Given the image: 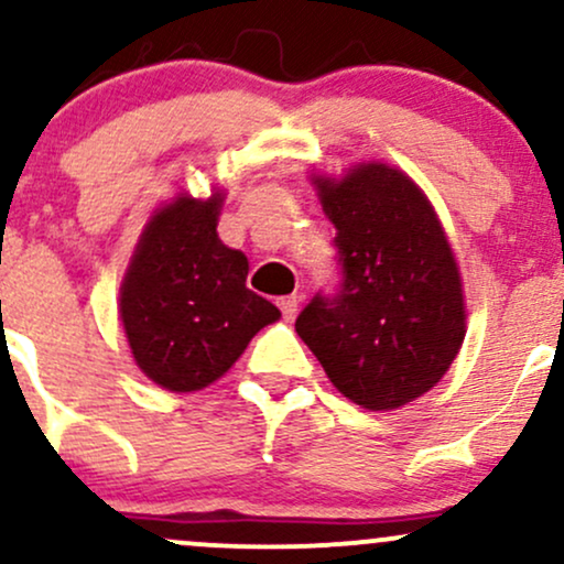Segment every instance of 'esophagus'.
I'll return each mask as SVG.
<instances>
[{
  "instance_id": "34e87169",
  "label": "esophagus",
  "mask_w": 564,
  "mask_h": 564,
  "mask_svg": "<svg viewBox=\"0 0 564 564\" xmlns=\"http://www.w3.org/2000/svg\"><path fill=\"white\" fill-rule=\"evenodd\" d=\"M278 307H281L283 318H286V321H294L296 307H300V296H296V294H291V296H281V300H278Z\"/></svg>"
}]
</instances>
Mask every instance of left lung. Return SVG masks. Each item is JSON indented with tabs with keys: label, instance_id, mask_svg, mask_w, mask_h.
I'll return each instance as SVG.
<instances>
[{
	"label": "left lung",
	"instance_id": "8db88e82",
	"mask_svg": "<svg viewBox=\"0 0 564 564\" xmlns=\"http://www.w3.org/2000/svg\"><path fill=\"white\" fill-rule=\"evenodd\" d=\"M336 228V294H315L296 334L345 398L392 411L443 379L467 334L462 275L422 187L387 164L315 177Z\"/></svg>",
	"mask_w": 564,
	"mask_h": 564
}]
</instances>
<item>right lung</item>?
<instances>
[{
  "instance_id": "right-lung-1",
  "label": "right lung",
  "mask_w": 564,
  "mask_h": 564,
  "mask_svg": "<svg viewBox=\"0 0 564 564\" xmlns=\"http://www.w3.org/2000/svg\"><path fill=\"white\" fill-rule=\"evenodd\" d=\"M225 196L180 193L142 230L119 294L134 364L170 392H196L241 358L260 328L281 318L246 289L249 260L217 236Z\"/></svg>"
}]
</instances>
